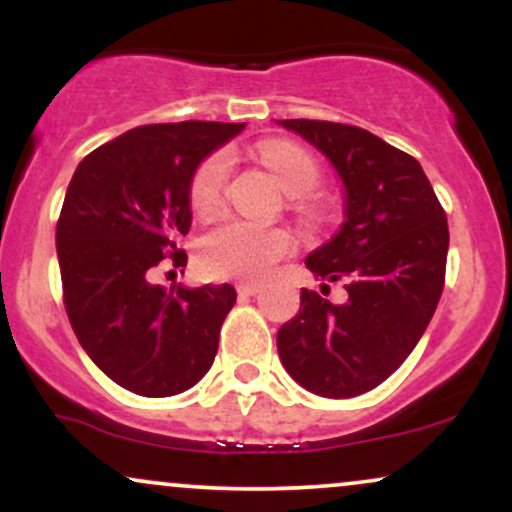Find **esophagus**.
<instances>
[{"mask_svg": "<svg viewBox=\"0 0 512 512\" xmlns=\"http://www.w3.org/2000/svg\"><path fill=\"white\" fill-rule=\"evenodd\" d=\"M262 286L260 284H252V281H240V284L236 286V291L240 293V296H255V293H260Z\"/></svg>", "mask_w": 512, "mask_h": 512, "instance_id": "1", "label": "esophagus"}]
</instances>
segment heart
<instances>
[{
	"label": "heart",
	"mask_w": 512,
	"mask_h": 512,
	"mask_svg": "<svg viewBox=\"0 0 512 512\" xmlns=\"http://www.w3.org/2000/svg\"><path fill=\"white\" fill-rule=\"evenodd\" d=\"M262 161L272 168L289 195H308L320 182L315 158L286 142L260 144ZM231 173V151L219 149L195 168L190 180V207L197 214H209L221 204ZM293 238L281 228H264L257 223L226 216L204 233L197 245L199 269L211 279L257 281L274 272L289 255Z\"/></svg>",
	"instance_id": "b5f03b06"
}]
</instances>
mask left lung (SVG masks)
Listing matches in <instances>:
<instances>
[{"label": "left lung", "mask_w": 512, "mask_h": 512, "mask_svg": "<svg viewBox=\"0 0 512 512\" xmlns=\"http://www.w3.org/2000/svg\"><path fill=\"white\" fill-rule=\"evenodd\" d=\"M313 144L344 185V223L305 257L317 279L346 281L344 303L301 289V310L276 332L286 373L320 397H356L402 366L445 284L448 219L424 168L368 129L276 120Z\"/></svg>", "instance_id": "obj_1"}]
</instances>
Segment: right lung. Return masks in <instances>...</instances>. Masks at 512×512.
<instances>
[{
	"mask_svg": "<svg viewBox=\"0 0 512 512\" xmlns=\"http://www.w3.org/2000/svg\"><path fill=\"white\" fill-rule=\"evenodd\" d=\"M243 127L129 129L91 151L69 182L55 236L64 308L91 361L134 395H180L214 363L236 289H163L154 279L187 264L180 238L192 223V173Z\"/></svg>",
	"mask_w": 512,
	"mask_h": 512,
	"instance_id": "1",
	"label": "right lung"
}]
</instances>
